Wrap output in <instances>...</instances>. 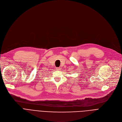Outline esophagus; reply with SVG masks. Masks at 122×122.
I'll list each match as a JSON object with an SVG mask.
<instances>
[{
    "instance_id": "1",
    "label": "esophagus",
    "mask_w": 122,
    "mask_h": 122,
    "mask_svg": "<svg viewBox=\"0 0 122 122\" xmlns=\"http://www.w3.org/2000/svg\"><path fill=\"white\" fill-rule=\"evenodd\" d=\"M56 69H57V70H58V71H60V68H59V67H57Z\"/></svg>"
}]
</instances>
